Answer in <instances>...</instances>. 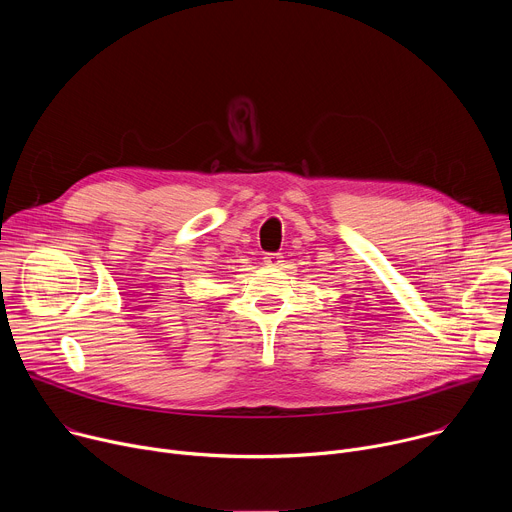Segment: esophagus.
Instances as JSON below:
<instances>
[{
  "instance_id": "1",
  "label": "esophagus",
  "mask_w": 512,
  "mask_h": 512,
  "mask_svg": "<svg viewBox=\"0 0 512 512\" xmlns=\"http://www.w3.org/2000/svg\"><path fill=\"white\" fill-rule=\"evenodd\" d=\"M263 259H265V265H269V267H279V265L283 263L279 253H271V255H267V257H263Z\"/></svg>"
}]
</instances>
